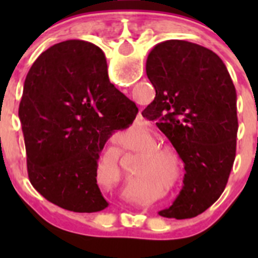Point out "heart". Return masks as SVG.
<instances>
[{"label": "heart", "mask_w": 258, "mask_h": 258, "mask_svg": "<svg viewBox=\"0 0 258 258\" xmlns=\"http://www.w3.org/2000/svg\"><path fill=\"white\" fill-rule=\"evenodd\" d=\"M166 152L168 151H165V150L163 149H155L150 152V155H151V156H157V155H164L166 154ZM152 166H154V160H152V159L146 160V168H147V170H151Z\"/></svg>", "instance_id": "obj_1"}]
</instances>
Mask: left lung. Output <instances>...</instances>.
Wrapping results in <instances>:
<instances>
[{"instance_id": "1", "label": "left lung", "mask_w": 258, "mask_h": 258, "mask_svg": "<svg viewBox=\"0 0 258 258\" xmlns=\"http://www.w3.org/2000/svg\"><path fill=\"white\" fill-rule=\"evenodd\" d=\"M146 74L156 95L143 117L156 120L186 170L179 195L159 214L195 217L221 197L235 160V86L216 52L184 40L157 44Z\"/></svg>"}]
</instances>
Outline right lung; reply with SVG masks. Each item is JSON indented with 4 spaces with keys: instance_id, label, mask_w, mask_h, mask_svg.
Listing matches in <instances>:
<instances>
[{
    "instance_id": "right-lung-1",
    "label": "right lung",
    "mask_w": 258,
    "mask_h": 258,
    "mask_svg": "<svg viewBox=\"0 0 258 258\" xmlns=\"http://www.w3.org/2000/svg\"><path fill=\"white\" fill-rule=\"evenodd\" d=\"M137 113L136 103L109 83L99 47L81 40L49 47L32 64L19 104L32 186L67 211H103L99 154Z\"/></svg>"
}]
</instances>
